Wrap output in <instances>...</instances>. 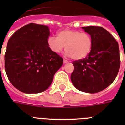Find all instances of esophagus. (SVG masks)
I'll list each match as a JSON object with an SVG mask.
<instances>
[{
    "instance_id": "34e87169",
    "label": "esophagus",
    "mask_w": 125,
    "mask_h": 125,
    "mask_svg": "<svg viewBox=\"0 0 125 125\" xmlns=\"http://www.w3.org/2000/svg\"><path fill=\"white\" fill-rule=\"evenodd\" d=\"M69 62L66 60H63V63H68Z\"/></svg>"
}]
</instances>
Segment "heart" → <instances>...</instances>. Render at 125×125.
<instances>
[{
	"label": "heart",
	"instance_id": "b5f03b06",
	"mask_svg": "<svg viewBox=\"0 0 125 125\" xmlns=\"http://www.w3.org/2000/svg\"><path fill=\"white\" fill-rule=\"evenodd\" d=\"M47 43L51 51L62 52L65 46L67 55L75 60H82L89 54L93 45L90 34L79 30H63L57 33V37H49Z\"/></svg>",
	"mask_w": 125,
	"mask_h": 125
}]
</instances>
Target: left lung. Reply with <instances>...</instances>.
<instances>
[{"label": "left lung", "mask_w": 125, "mask_h": 125, "mask_svg": "<svg viewBox=\"0 0 125 125\" xmlns=\"http://www.w3.org/2000/svg\"><path fill=\"white\" fill-rule=\"evenodd\" d=\"M92 38L93 45L87 57L73 62L71 80L76 89L89 93L103 91L114 82L120 67L118 43L101 26L82 27Z\"/></svg>", "instance_id": "1"}]
</instances>
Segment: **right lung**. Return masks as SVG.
Returning <instances> with one entry per match:
<instances>
[{"label": "right lung", "mask_w": 125, "mask_h": 125, "mask_svg": "<svg viewBox=\"0 0 125 125\" xmlns=\"http://www.w3.org/2000/svg\"><path fill=\"white\" fill-rule=\"evenodd\" d=\"M47 26L30 23L13 34L5 53V71L10 82L25 93L45 91L63 59L51 51Z\"/></svg>", "instance_id": "obj_1"}]
</instances>
